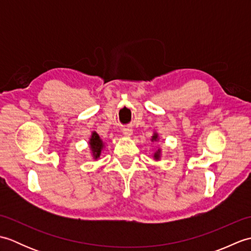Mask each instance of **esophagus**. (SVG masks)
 <instances>
[{
    "label": "esophagus",
    "instance_id": "esophagus-1",
    "mask_svg": "<svg viewBox=\"0 0 251 251\" xmlns=\"http://www.w3.org/2000/svg\"><path fill=\"white\" fill-rule=\"evenodd\" d=\"M123 135L125 137H130L132 135V130L129 128H124L123 129Z\"/></svg>",
    "mask_w": 251,
    "mask_h": 251
}]
</instances>
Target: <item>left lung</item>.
Masks as SVG:
<instances>
[{
    "mask_svg": "<svg viewBox=\"0 0 251 251\" xmlns=\"http://www.w3.org/2000/svg\"><path fill=\"white\" fill-rule=\"evenodd\" d=\"M151 140L152 141H157L158 140V134H157V132H154ZM161 155H162V151H161V149H158V150L153 154V157H154V159H155V161H159V158H161Z\"/></svg>",
    "mask_w": 251,
    "mask_h": 251,
    "instance_id": "8db88e82",
    "label": "left lung"
}]
</instances>
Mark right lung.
<instances>
[{
  "label": "right lung",
  "mask_w": 251,
  "mask_h": 251,
  "mask_svg": "<svg viewBox=\"0 0 251 251\" xmlns=\"http://www.w3.org/2000/svg\"><path fill=\"white\" fill-rule=\"evenodd\" d=\"M89 148L90 151H92V155L94 159H98L101 155V152L104 149V142L102 141V139L99 137V135L96 131L92 132V136L89 138Z\"/></svg>",
  "instance_id": "right-lung-1"
}]
</instances>
